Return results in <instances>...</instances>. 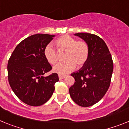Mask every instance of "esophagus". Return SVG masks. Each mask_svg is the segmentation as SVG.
I'll use <instances>...</instances> for the list:
<instances>
[{
	"label": "esophagus",
	"instance_id": "1",
	"mask_svg": "<svg viewBox=\"0 0 129 129\" xmlns=\"http://www.w3.org/2000/svg\"><path fill=\"white\" fill-rule=\"evenodd\" d=\"M58 77H59L60 80H61V79H63L64 78H66V75H58Z\"/></svg>",
	"mask_w": 129,
	"mask_h": 129
}]
</instances>
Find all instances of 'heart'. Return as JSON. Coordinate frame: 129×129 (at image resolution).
I'll list each match as a JSON object with an SVG mask.
<instances>
[{
  "mask_svg": "<svg viewBox=\"0 0 129 129\" xmlns=\"http://www.w3.org/2000/svg\"><path fill=\"white\" fill-rule=\"evenodd\" d=\"M54 44L60 52L66 51L63 59L66 61L56 65L53 71L60 75H66L77 68H81L87 62L89 57V47L84 41H77L73 37L63 35L57 38ZM46 60L51 64H55L58 60V56L51 45L46 46L43 50Z\"/></svg>",
  "mask_w": 129,
  "mask_h": 129,
  "instance_id": "heart-1",
  "label": "heart"
}]
</instances>
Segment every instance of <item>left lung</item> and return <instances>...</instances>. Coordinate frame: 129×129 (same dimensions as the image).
<instances>
[{"label": "left lung", "instance_id": "obj_1", "mask_svg": "<svg viewBox=\"0 0 129 129\" xmlns=\"http://www.w3.org/2000/svg\"><path fill=\"white\" fill-rule=\"evenodd\" d=\"M88 43L89 57L78 71L71 74L75 83L69 88L73 101L82 107L97 103L109 88L113 72L112 58L103 39L90 33L75 34Z\"/></svg>", "mask_w": 129, "mask_h": 129}]
</instances>
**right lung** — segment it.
Returning <instances> with one entry per match:
<instances>
[{
  "instance_id": "1",
  "label": "right lung",
  "mask_w": 129,
  "mask_h": 129,
  "mask_svg": "<svg viewBox=\"0 0 129 129\" xmlns=\"http://www.w3.org/2000/svg\"><path fill=\"white\" fill-rule=\"evenodd\" d=\"M54 35L36 34L28 37L17 45L8 63V78L14 93L30 106L43 105L51 98L59 80L57 73L47 77L52 69L43 50Z\"/></svg>"
}]
</instances>
